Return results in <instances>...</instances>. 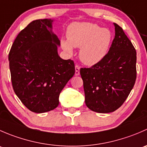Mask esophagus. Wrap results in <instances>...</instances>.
I'll list each match as a JSON object with an SVG mask.
<instances>
[{
    "label": "esophagus",
    "mask_w": 147,
    "mask_h": 147,
    "mask_svg": "<svg viewBox=\"0 0 147 147\" xmlns=\"http://www.w3.org/2000/svg\"><path fill=\"white\" fill-rule=\"evenodd\" d=\"M80 75V67L78 65H75V75L78 76Z\"/></svg>",
    "instance_id": "esophagus-1"
}]
</instances>
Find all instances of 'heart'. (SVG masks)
Segmentation results:
<instances>
[{
  "instance_id": "b5f03b06",
  "label": "heart",
  "mask_w": 147,
  "mask_h": 147,
  "mask_svg": "<svg viewBox=\"0 0 147 147\" xmlns=\"http://www.w3.org/2000/svg\"><path fill=\"white\" fill-rule=\"evenodd\" d=\"M67 40L62 39V48L73 53V47L80 48V59L84 64L94 65L102 61L107 54L112 42V33L107 28H102L91 23H74L67 28Z\"/></svg>"
}]
</instances>
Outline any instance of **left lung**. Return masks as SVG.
I'll return each mask as SVG.
<instances>
[{
  "instance_id": "left-lung-1",
  "label": "left lung",
  "mask_w": 147,
  "mask_h": 147,
  "mask_svg": "<svg viewBox=\"0 0 147 147\" xmlns=\"http://www.w3.org/2000/svg\"><path fill=\"white\" fill-rule=\"evenodd\" d=\"M115 35L105 58L81 68L85 104L92 111L109 113L122 105L137 78V53L122 28L114 23Z\"/></svg>"
}]
</instances>
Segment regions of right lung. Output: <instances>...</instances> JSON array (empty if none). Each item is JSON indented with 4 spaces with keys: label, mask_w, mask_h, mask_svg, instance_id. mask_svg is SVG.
Instances as JSON below:
<instances>
[{
    "label": "right lung",
    "mask_w": 147,
    "mask_h": 147,
    "mask_svg": "<svg viewBox=\"0 0 147 147\" xmlns=\"http://www.w3.org/2000/svg\"><path fill=\"white\" fill-rule=\"evenodd\" d=\"M53 22H31L16 37L8 55L13 90L35 113L58 106L60 92L75 72L74 62L58 55L60 41L53 32Z\"/></svg>",
    "instance_id": "right-lung-1"
}]
</instances>
